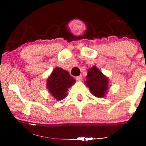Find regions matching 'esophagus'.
<instances>
[{"label": "esophagus", "instance_id": "esophagus-1", "mask_svg": "<svg viewBox=\"0 0 146 146\" xmlns=\"http://www.w3.org/2000/svg\"><path fill=\"white\" fill-rule=\"evenodd\" d=\"M82 75H79V76H76V79L77 80H78V81H80L81 80H82Z\"/></svg>", "mask_w": 146, "mask_h": 146}]
</instances>
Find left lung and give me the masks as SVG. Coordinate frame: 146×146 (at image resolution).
Segmentation results:
<instances>
[{"label": "left lung", "mask_w": 146, "mask_h": 146, "mask_svg": "<svg viewBox=\"0 0 146 146\" xmlns=\"http://www.w3.org/2000/svg\"><path fill=\"white\" fill-rule=\"evenodd\" d=\"M86 85L95 97H104L108 89V80L95 66L89 69Z\"/></svg>", "instance_id": "8db88e82"}]
</instances>
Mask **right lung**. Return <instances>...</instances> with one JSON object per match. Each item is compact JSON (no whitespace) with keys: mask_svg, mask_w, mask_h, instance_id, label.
<instances>
[{"mask_svg":"<svg viewBox=\"0 0 146 146\" xmlns=\"http://www.w3.org/2000/svg\"><path fill=\"white\" fill-rule=\"evenodd\" d=\"M75 82V80L67 71L56 68L47 80V87L54 98L61 100L67 96L68 89Z\"/></svg>","mask_w":146,"mask_h":146,"instance_id":"1","label":"right lung"}]
</instances>
